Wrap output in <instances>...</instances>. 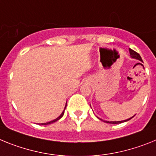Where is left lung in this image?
I'll use <instances>...</instances> for the list:
<instances>
[{
    "mask_svg": "<svg viewBox=\"0 0 156 156\" xmlns=\"http://www.w3.org/2000/svg\"><path fill=\"white\" fill-rule=\"evenodd\" d=\"M129 53H130V56L132 58H134V59H139L140 61H142V59H141V57H140V55H139V54H138L137 52H135V51H133V49H130V48H129ZM132 118H129V119H126V120H124V121H114V122L105 121V122L111 123V124H119V123H122V122H124L129 121V120L132 119Z\"/></svg>",
    "mask_w": 156,
    "mask_h": 156,
    "instance_id": "obj_1",
    "label": "left lung"
}]
</instances>
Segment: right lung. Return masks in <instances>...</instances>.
Here are the masks:
<instances>
[{"mask_svg": "<svg viewBox=\"0 0 156 156\" xmlns=\"http://www.w3.org/2000/svg\"><path fill=\"white\" fill-rule=\"evenodd\" d=\"M66 107H67V104H66V105H65L64 110L63 111V112H62V114H61V115H60L59 116V117H58V118H56V119H54V120H52V121H50V122H46V123H41V125H48V124H51V123H53V122H55L58 121V120H59V119H61V118L63 117V114H64V111H65V109H66Z\"/></svg>", "mask_w": 156, "mask_h": 156, "instance_id": "right-lung-1", "label": "right lung"}]
</instances>
